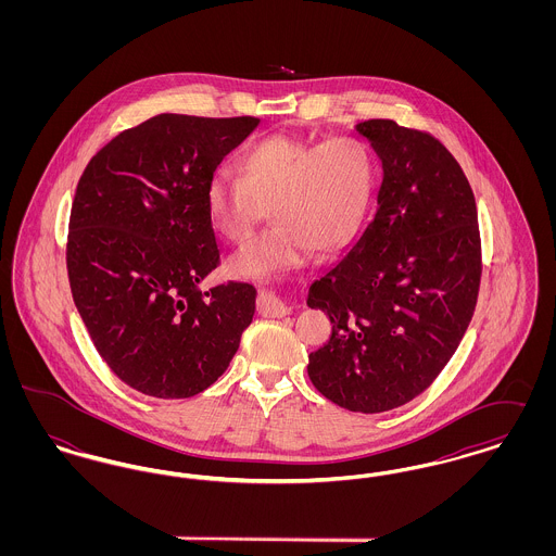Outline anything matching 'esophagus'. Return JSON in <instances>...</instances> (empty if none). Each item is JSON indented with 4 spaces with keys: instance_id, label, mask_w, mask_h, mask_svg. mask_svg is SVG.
<instances>
[{
    "instance_id": "34e87169",
    "label": "esophagus",
    "mask_w": 556,
    "mask_h": 556,
    "mask_svg": "<svg viewBox=\"0 0 556 556\" xmlns=\"http://www.w3.org/2000/svg\"><path fill=\"white\" fill-rule=\"evenodd\" d=\"M261 306H263V311L268 317H286L293 311V304L290 300L283 298V295H277L275 291H263L261 293Z\"/></svg>"
}]
</instances>
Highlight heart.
<instances>
[{
	"label": "heart",
	"mask_w": 556,
	"mask_h": 556,
	"mask_svg": "<svg viewBox=\"0 0 556 556\" xmlns=\"http://www.w3.org/2000/svg\"><path fill=\"white\" fill-rule=\"evenodd\" d=\"M241 177L220 168L206 187V208L216 231L233 243L254 236L266 208L275 227L231 261L239 277L263 279L298 270L320 254H333L354 236L369 202L367 150L345 137L323 143L270 135L238 160Z\"/></svg>",
	"instance_id": "heart-1"
}]
</instances>
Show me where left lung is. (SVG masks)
Here are the masks:
<instances>
[{"instance_id": "left-lung-1", "label": "left lung", "mask_w": 556, "mask_h": 556, "mask_svg": "<svg viewBox=\"0 0 556 556\" xmlns=\"http://www.w3.org/2000/svg\"><path fill=\"white\" fill-rule=\"evenodd\" d=\"M381 162L365 231L311 290L331 320L308 377L352 413L392 410L446 367L476 311L481 243L476 198L429 132L372 118L354 127Z\"/></svg>"}]
</instances>
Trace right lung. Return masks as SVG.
<instances>
[{
	"instance_id": "right-lung-1",
	"label": "right lung",
	"mask_w": 556,
	"mask_h": 556,
	"mask_svg": "<svg viewBox=\"0 0 556 556\" xmlns=\"http://www.w3.org/2000/svg\"><path fill=\"white\" fill-rule=\"evenodd\" d=\"M258 125L159 114L116 135L80 175L66 248L73 300L108 367L141 394L211 388L254 318V286L202 283L218 266L206 187Z\"/></svg>"
}]
</instances>
